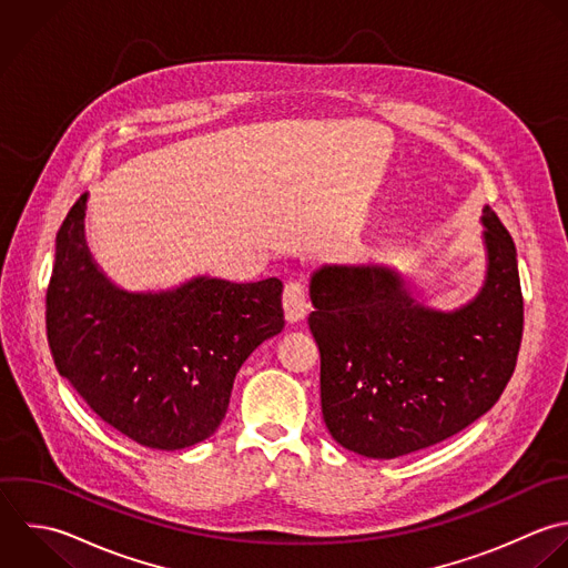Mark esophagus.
Instances as JSON below:
<instances>
[{"label": "esophagus", "mask_w": 568, "mask_h": 568, "mask_svg": "<svg viewBox=\"0 0 568 568\" xmlns=\"http://www.w3.org/2000/svg\"><path fill=\"white\" fill-rule=\"evenodd\" d=\"M283 310L287 323H301L307 314V294L301 281H290L283 290Z\"/></svg>", "instance_id": "obj_1"}]
</instances>
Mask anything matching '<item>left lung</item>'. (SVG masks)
I'll return each instance as SVG.
<instances>
[{
  "mask_svg": "<svg viewBox=\"0 0 568 568\" xmlns=\"http://www.w3.org/2000/svg\"><path fill=\"white\" fill-rule=\"evenodd\" d=\"M487 272L456 310L420 303L387 265H323L307 323L321 352V407L332 438L392 460L452 438L487 414L514 376L525 303L511 234L483 210Z\"/></svg>",
  "mask_w": 568,
  "mask_h": 568,
  "instance_id": "obj_1",
  "label": "left lung"
}]
</instances>
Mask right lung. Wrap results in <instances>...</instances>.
Returning <instances> with one entry per match:
<instances>
[{
    "instance_id": "obj_1",
    "label": "right lung",
    "mask_w": 568,
    "mask_h": 568,
    "mask_svg": "<svg viewBox=\"0 0 568 568\" xmlns=\"http://www.w3.org/2000/svg\"><path fill=\"white\" fill-rule=\"evenodd\" d=\"M83 192L63 219L45 332L57 372L130 440L161 452L210 438L225 418L236 372L281 334L283 283L194 276L161 292L116 287L85 243Z\"/></svg>"
}]
</instances>
